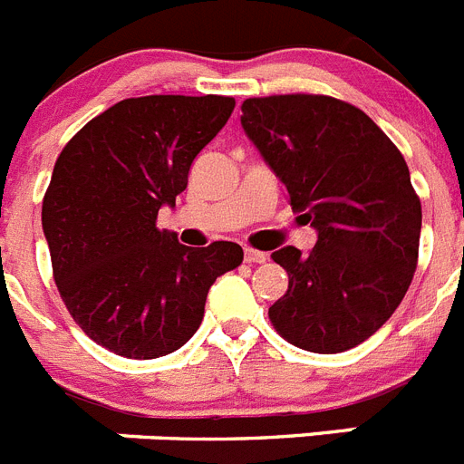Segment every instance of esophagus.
<instances>
[{"label": "esophagus", "mask_w": 464, "mask_h": 464, "mask_svg": "<svg viewBox=\"0 0 464 464\" xmlns=\"http://www.w3.org/2000/svg\"><path fill=\"white\" fill-rule=\"evenodd\" d=\"M244 260L248 262V265H257V262L267 260V253L256 251V248H244Z\"/></svg>", "instance_id": "34e87169"}]
</instances>
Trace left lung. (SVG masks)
Returning a JSON list of instances; mask_svg holds the SVG:
<instances>
[{"label": "left lung", "instance_id": "left-lung-1", "mask_svg": "<svg viewBox=\"0 0 464 464\" xmlns=\"http://www.w3.org/2000/svg\"><path fill=\"white\" fill-rule=\"evenodd\" d=\"M241 127L315 229L302 253L272 260L288 290L269 306L281 337L311 353H342L370 339L411 285L420 199L395 143L364 111L325 94H274L241 104Z\"/></svg>", "mask_w": 464, "mask_h": 464}]
</instances>
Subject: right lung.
Listing matches in <instances>:
<instances>
[{
  "mask_svg": "<svg viewBox=\"0 0 464 464\" xmlns=\"http://www.w3.org/2000/svg\"><path fill=\"white\" fill-rule=\"evenodd\" d=\"M232 111L220 94L132 97L92 118L57 158L41 208L53 276L81 330L116 355L179 351L213 281L244 260L235 241L190 248L155 227Z\"/></svg>",
  "mask_w": 464,
  "mask_h": 464,
  "instance_id": "1",
  "label": "right lung"
}]
</instances>
